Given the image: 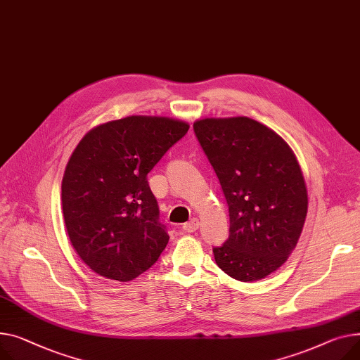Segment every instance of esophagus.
<instances>
[{
    "label": "esophagus",
    "mask_w": 360,
    "mask_h": 360,
    "mask_svg": "<svg viewBox=\"0 0 360 360\" xmlns=\"http://www.w3.org/2000/svg\"><path fill=\"white\" fill-rule=\"evenodd\" d=\"M198 227H200V221H198V219H193V220L188 221V223H185V224L182 226V230H184V231H186V233H194V231H197V230H198Z\"/></svg>",
    "instance_id": "1"
}]
</instances>
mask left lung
<instances>
[{
  "label": "left lung",
  "instance_id": "left-lung-1",
  "mask_svg": "<svg viewBox=\"0 0 360 360\" xmlns=\"http://www.w3.org/2000/svg\"><path fill=\"white\" fill-rule=\"evenodd\" d=\"M194 131L221 184L230 234L214 259L229 276L266 278L295 249L308 193L294 150L278 133L253 118L205 117Z\"/></svg>",
  "mask_w": 360,
  "mask_h": 360
}]
</instances>
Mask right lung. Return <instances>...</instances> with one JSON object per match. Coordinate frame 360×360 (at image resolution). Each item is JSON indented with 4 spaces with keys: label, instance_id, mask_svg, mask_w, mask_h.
Wrapping results in <instances>:
<instances>
[{
    "label": "right lung",
    "instance_id": "1",
    "mask_svg": "<svg viewBox=\"0 0 360 360\" xmlns=\"http://www.w3.org/2000/svg\"><path fill=\"white\" fill-rule=\"evenodd\" d=\"M189 124L162 115H129L91 129L62 179L69 240L95 274L127 282L148 271L169 242L148 174Z\"/></svg>",
    "mask_w": 360,
    "mask_h": 360
}]
</instances>
